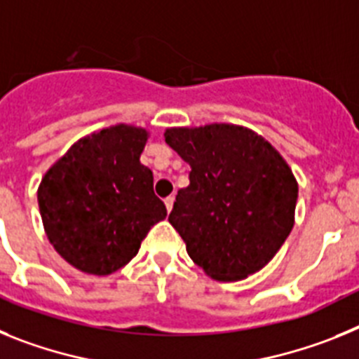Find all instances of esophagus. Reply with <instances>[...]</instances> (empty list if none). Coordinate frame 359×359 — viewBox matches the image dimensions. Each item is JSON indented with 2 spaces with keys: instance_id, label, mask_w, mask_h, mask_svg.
Returning <instances> with one entry per match:
<instances>
[{
  "instance_id": "esophagus-1",
  "label": "esophagus",
  "mask_w": 359,
  "mask_h": 359,
  "mask_svg": "<svg viewBox=\"0 0 359 359\" xmlns=\"http://www.w3.org/2000/svg\"><path fill=\"white\" fill-rule=\"evenodd\" d=\"M173 202H175V197H168V198H164V204H166L168 213H170L171 208H173Z\"/></svg>"
}]
</instances>
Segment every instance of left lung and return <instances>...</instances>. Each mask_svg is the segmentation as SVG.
Listing matches in <instances>:
<instances>
[{
  "mask_svg": "<svg viewBox=\"0 0 359 359\" xmlns=\"http://www.w3.org/2000/svg\"><path fill=\"white\" fill-rule=\"evenodd\" d=\"M168 146L191 166L170 224L198 267L236 282L266 267L294 226L298 182L280 151L245 126L166 128Z\"/></svg>",
  "mask_w": 359,
  "mask_h": 359,
  "instance_id": "8db88e82",
  "label": "left lung"
}]
</instances>
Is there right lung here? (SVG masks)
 I'll list each match as a JSON object with an SVG mask.
<instances>
[{
    "instance_id": "add662e5",
    "label": "right lung",
    "mask_w": 359,
    "mask_h": 359,
    "mask_svg": "<svg viewBox=\"0 0 359 359\" xmlns=\"http://www.w3.org/2000/svg\"><path fill=\"white\" fill-rule=\"evenodd\" d=\"M146 128L114 124L83 137L48 168L37 204L48 242L76 269L115 273L132 260L166 205L141 164Z\"/></svg>"
}]
</instances>
